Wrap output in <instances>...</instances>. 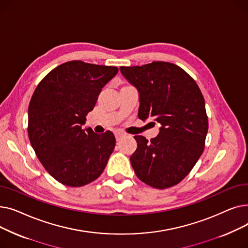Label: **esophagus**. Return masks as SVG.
<instances>
[{
    "instance_id": "34e87169",
    "label": "esophagus",
    "mask_w": 248,
    "mask_h": 248,
    "mask_svg": "<svg viewBox=\"0 0 248 248\" xmlns=\"http://www.w3.org/2000/svg\"><path fill=\"white\" fill-rule=\"evenodd\" d=\"M114 136H115L116 140L119 141V140H122V138H124V133H122V132H115V133H114Z\"/></svg>"
}]
</instances>
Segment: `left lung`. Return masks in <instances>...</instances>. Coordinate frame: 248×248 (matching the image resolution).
Wrapping results in <instances>:
<instances>
[{"mask_svg":"<svg viewBox=\"0 0 248 248\" xmlns=\"http://www.w3.org/2000/svg\"><path fill=\"white\" fill-rule=\"evenodd\" d=\"M120 70L139 91V119L161 124L151 141L135 137L138 148L129 159L134 171L151 187H172L190 173L204 151L208 117L201 90L173 63L155 61Z\"/></svg>","mask_w":248,"mask_h":248,"instance_id":"obj_1","label":"left lung"}]
</instances>
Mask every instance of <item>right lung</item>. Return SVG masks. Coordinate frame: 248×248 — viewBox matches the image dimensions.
<instances>
[{
  "instance_id": "right-lung-1",
  "label": "right lung",
  "mask_w": 248,
  "mask_h": 248,
  "mask_svg": "<svg viewBox=\"0 0 248 248\" xmlns=\"http://www.w3.org/2000/svg\"><path fill=\"white\" fill-rule=\"evenodd\" d=\"M119 68L65 62L36 87L28 109V136L45 170L61 184L81 187L97 179L113 152L112 133L82 125L102 87Z\"/></svg>"
}]
</instances>
